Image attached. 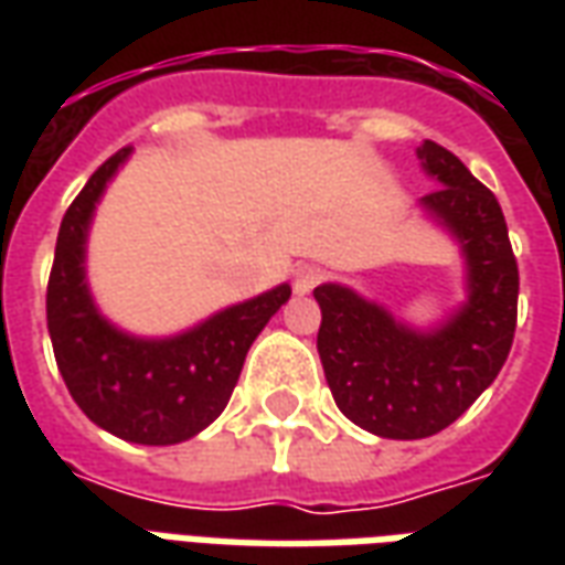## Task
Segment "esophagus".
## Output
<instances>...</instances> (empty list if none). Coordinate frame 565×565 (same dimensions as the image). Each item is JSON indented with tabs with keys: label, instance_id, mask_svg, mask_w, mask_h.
Segmentation results:
<instances>
[{
	"label": "esophagus",
	"instance_id": "34e87169",
	"mask_svg": "<svg viewBox=\"0 0 565 565\" xmlns=\"http://www.w3.org/2000/svg\"><path fill=\"white\" fill-rule=\"evenodd\" d=\"M320 281H323V269H320L318 263H302V266H296L294 290L299 296L311 294V290H315Z\"/></svg>",
	"mask_w": 565,
	"mask_h": 565
}]
</instances>
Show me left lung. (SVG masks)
I'll return each instance as SVG.
<instances>
[{
	"instance_id": "obj_1",
	"label": "left lung",
	"mask_w": 565,
	"mask_h": 565,
	"mask_svg": "<svg viewBox=\"0 0 565 565\" xmlns=\"http://www.w3.org/2000/svg\"><path fill=\"white\" fill-rule=\"evenodd\" d=\"M417 157L441 184L420 205L462 245L469 302L441 330L415 332L348 287L315 290L332 399L381 438H426L454 424L493 384L518 327L521 278L497 196L436 141Z\"/></svg>"
}]
</instances>
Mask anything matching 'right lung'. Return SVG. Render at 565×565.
Returning a JSON list of instances; mask_svg holds the SVG:
<instances>
[{
  "instance_id": "add662e5",
  "label": "right lung",
  "mask_w": 565,
  "mask_h": 565,
  "mask_svg": "<svg viewBox=\"0 0 565 565\" xmlns=\"http://www.w3.org/2000/svg\"><path fill=\"white\" fill-rule=\"evenodd\" d=\"M129 150L120 148L90 174L60 223L47 281V332L60 375L93 424L136 445H178L226 408L247 348L290 299V287L281 284L226 308L174 339L148 342L117 332L93 306L84 242L93 209Z\"/></svg>"
}]
</instances>
